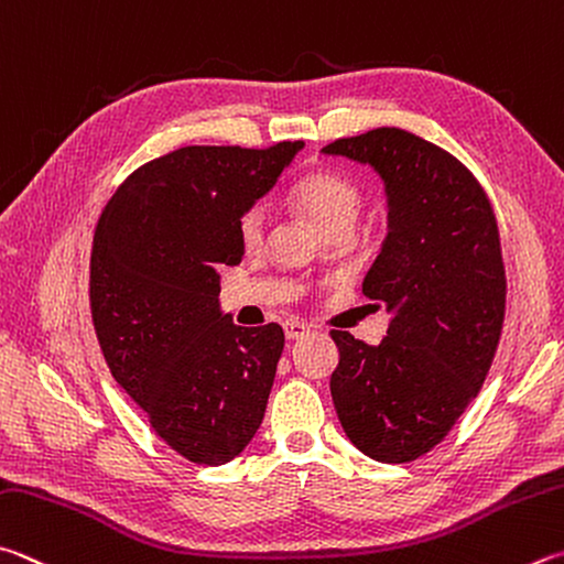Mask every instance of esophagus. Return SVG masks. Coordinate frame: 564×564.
<instances>
[{"label":"esophagus","mask_w":564,"mask_h":564,"mask_svg":"<svg viewBox=\"0 0 564 564\" xmlns=\"http://www.w3.org/2000/svg\"><path fill=\"white\" fill-rule=\"evenodd\" d=\"M283 333H285V337H289V340H299V337H305L311 333V327L301 323V321H285Z\"/></svg>","instance_id":"obj_1"}]
</instances>
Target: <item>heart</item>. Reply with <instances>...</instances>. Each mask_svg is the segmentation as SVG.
<instances>
[{
  "mask_svg": "<svg viewBox=\"0 0 564 564\" xmlns=\"http://www.w3.org/2000/svg\"><path fill=\"white\" fill-rule=\"evenodd\" d=\"M291 199L323 234L333 229L352 231L365 204L360 187L333 170H315L303 175L291 187ZM265 227H269V212L263 204H249L237 221L241 247L247 251L261 249Z\"/></svg>",
  "mask_w": 564,
  "mask_h": 564,
  "instance_id": "obj_1",
  "label": "heart"
}]
</instances>
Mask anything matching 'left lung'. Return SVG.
Masks as SVG:
<instances>
[{
    "mask_svg": "<svg viewBox=\"0 0 564 564\" xmlns=\"http://www.w3.org/2000/svg\"><path fill=\"white\" fill-rule=\"evenodd\" d=\"M323 152L372 165L389 204L362 293L392 323L380 345L330 333L337 419L365 456L406 464L444 442L498 350L506 269L496 214L468 167L414 132L377 128Z\"/></svg>",
    "mask_w": 564,
    "mask_h": 564,
    "instance_id": "left-lung-1",
    "label": "left lung"
}]
</instances>
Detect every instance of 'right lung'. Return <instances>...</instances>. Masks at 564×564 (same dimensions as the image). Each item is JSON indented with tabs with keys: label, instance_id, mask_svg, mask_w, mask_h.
<instances>
[{
	"label": "right lung",
	"instance_id": "right-lung-1",
	"mask_svg": "<svg viewBox=\"0 0 564 564\" xmlns=\"http://www.w3.org/2000/svg\"><path fill=\"white\" fill-rule=\"evenodd\" d=\"M301 148H180L132 172L98 219L90 315L100 350L155 434L192 464L237 458L263 422L283 327L221 315L219 269L243 256L239 214Z\"/></svg>",
	"mask_w": 564,
	"mask_h": 564
}]
</instances>
